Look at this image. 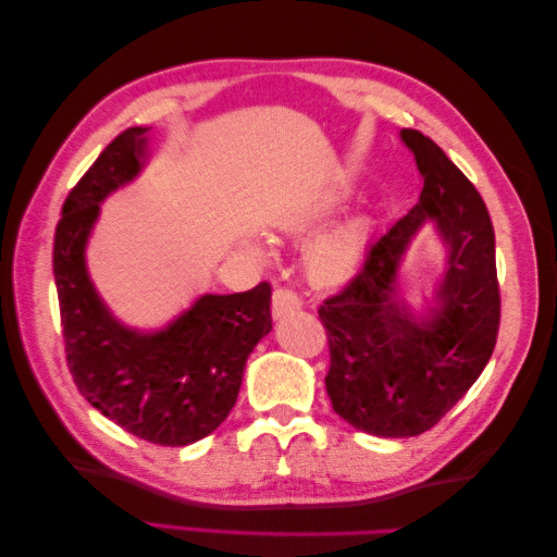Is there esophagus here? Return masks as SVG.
Wrapping results in <instances>:
<instances>
[{
	"label": "esophagus",
	"instance_id": "1",
	"mask_svg": "<svg viewBox=\"0 0 557 557\" xmlns=\"http://www.w3.org/2000/svg\"><path fill=\"white\" fill-rule=\"evenodd\" d=\"M300 306H304V304H300V298L294 294V290H288V288L273 290L271 313H273V318H276V321H281V318H286V315L298 313Z\"/></svg>",
	"mask_w": 557,
	"mask_h": 557
}]
</instances>
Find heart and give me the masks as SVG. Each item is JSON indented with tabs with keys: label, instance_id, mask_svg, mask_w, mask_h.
Here are the masks:
<instances>
[{
	"label": "heart",
	"instance_id": "heart-1",
	"mask_svg": "<svg viewBox=\"0 0 557 557\" xmlns=\"http://www.w3.org/2000/svg\"><path fill=\"white\" fill-rule=\"evenodd\" d=\"M345 195L338 193L327 197L325 202L315 209V212L296 224V230H308L321 219L331 216L335 209L343 207ZM372 239V219L368 214H358L333 226L331 232L311 244V249L306 251V273L315 286H341L345 281H350L355 273L360 271L368 257Z\"/></svg>",
	"mask_w": 557,
	"mask_h": 557
}]
</instances>
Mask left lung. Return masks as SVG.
I'll list each match as a JSON object with an SVG mask.
<instances>
[{"mask_svg": "<svg viewBox=\"0 0 557 557\" xmlns=\"http://www.w3.org/2000/svg\"><path fill=\"white\" fill-rule=\"evenodd\" d=\"M424 180L419 202L372 246L362 271L318 315L327 331L333 409L355 430L405 440L440 422L494 352L500 318L496 239L476 187L419 131H399ZM434 223L447 251L424 314L401 298L398 271Z\"/></svg>", "mask_w": 557, "mask_h": 557, "instance_id": "1", "label": "left lung"}]
</instances>
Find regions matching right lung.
<instances>
[{"instance_id": "1", "label": "right lung", "mask_w": 557, "mask_h": 557, "mask_svg": "<svg viewBox=\"0 0 557 557\" xmlns=\"http://www.w3.org/2000/svg\"><path fill=\"white\" fill-rule=\"evenodd\" d=\"M148 131L127 127L71 189L53 236V278L69 370L81 395L145 442L187 446L232 412L246 360L271 331V286L205 294L158 331L113 315L90 281L86 246L103 199L143 172Z\"/></svg>"}]
</instances>
